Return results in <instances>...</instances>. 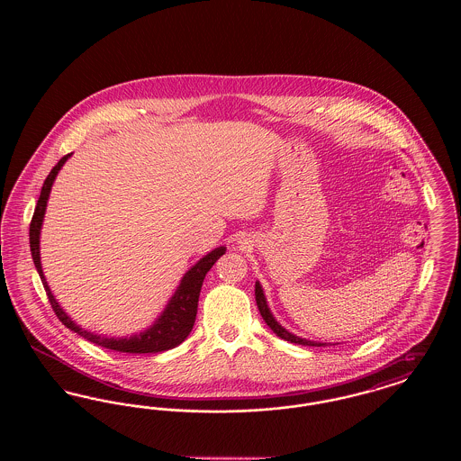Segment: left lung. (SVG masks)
Instances as JSON below:
<instances>
[{
  "instance_id": "left-lung-1",
  "label": "left lung",
  "mask_w": 461,
  "mask_h": 461,
  "mask_svg": "<svg viewBox=\"0 0 461 461\" xmlns=\"http://www.w3.org/2000/svg\"><path fill=\"white\" fill-rule=\"evenodd\" d=\"M256 303H258V307H259V312H261V316H263L264 321L267 323V327L273 330L280 339H284L286 342H294V344H301V346H312V348H321V346H327V344H323V342H312V340H306V339H301V337H297V335H294V333H290L288 330L284 329L276 320H275V316L271 314V311H269V307H267V303H266V297H264L263 286L259 282H256Z\"/></svg>"
}]
</instances>
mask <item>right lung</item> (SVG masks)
I'll return each mask as SVG.
<instances>
[{
    "instance_id": "right-lung-1",
    "label": "right lung",
    "mask_w": 461,
    "mask_h": 461,
    "mask_svg": "<svg viewBox=\"0 0 461 461\" xmlns=\"http://www.w3.org/2000/svg\"><path fill=\"white\" fill-rule=\"evenodd\" d=\"M70 154L64 155L57 166L50 171L48 177L44 179L43 188H41V195L36 203L34 209V216L29 226V243H31V254H32V261L34 266L41 276L48 301L53 307L57 318L66 325L67 329L76 331L77 335L85 337L89 342L112 349L117 352H130V354H154V352L167 351L173 349L176 346H179L194 329L195 323V316H197L198 295H200V288L203 284V278L207 275V271L214 266V263L220 259L221 256L226 252V247H218L212 252H209L207 256H203L194 267H190L181 284L177 286L175 295L171 297L169 304L162 311V314L155 320L154 325L145 331H140L138 335L126 337V339H113V337H104V335H96L93 331L81 329L79 325H76L68 316L66 311L57 303V299L53 297L50 286L46 284V278L43 275V267H41V258H40V235H41V224H43L44 211H46V202L51 192V185L55 181V177L59 175V171L62 169V166L66 164L67 158Z\"/></svg>"
}]
</instances>
